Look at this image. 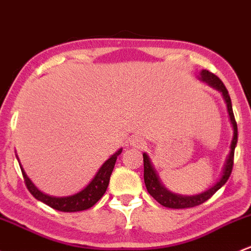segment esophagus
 <instances>
[{
  "instance_id": "1",
  "label": "esophagus",
  "mask_w": 251,
  "mask_h": 251,
  "mask_svg": "<svg viewBox=\"0 0 251 251\" xmlns=\"http://www.w3.org/2000/svg\"><path fill=\"white\" fill-rule=\"evenodd\" d=\"M128 144L134 148H143L144 147V141L142 137L139 136H132L128 139Z\"/></svg>"
}]
</instances>
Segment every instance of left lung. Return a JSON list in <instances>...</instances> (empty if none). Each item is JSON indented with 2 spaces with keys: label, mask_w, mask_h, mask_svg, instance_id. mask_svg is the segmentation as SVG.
I'll use <instances>...</instances> for the list:
<instances>
[{
  "label": "left lung",
  "mask_w": 251,
  "mask_h": 251,
  "mask_svg": "<svg viewBox=\"0 0 251 251\" xmlns=\"http://www.w3.org/2000/svg\"><path fill=\"white\" fill-rule=\"evenodd\" d=\"M201 80L205 81V83L209 84L213 88L218 89L223 92V96L225 99L226 104H227V110L228 115H230L231 123L233 125V139H232L231 143V151L228 155L227 161H226V165L224 167V173L223 176L220 178V180L215 184L214 186H212L210 189H208L207 191L202 192L200 195H195V196H180V195L172 194V192L168 191L167 189L163 188L162 184L160 183L159 178H157V174L155 172V170L152 168L151 163H150L149 157L147 154H143V161H144V183H146L148 192L150 194V196H152V199L155 201H157L161 205L167 208H173V209H183V208H191L196 207V205L202 204L207 200H209L213 195L218 191L226 181L230 178L232 173V168H233V159H234V149H236L237 139H238V128H237V123L236 119H234L233 110H232V103L230 95H228L227 89L224 85V83L221 81V79L216 77L215 75H213L209 71L203 70L201 72Z\"/></svg>",
  "instance_id": "8db88e82"
}]
</instances>
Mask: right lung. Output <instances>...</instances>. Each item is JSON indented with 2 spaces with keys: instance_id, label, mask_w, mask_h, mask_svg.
<instances>
[{
  "instance_id": "1",
  "label": "right lung",
  "mask_w": 251,
  "mask_h": 251,
  "mask_svg": "<svg viewBox=\"0 0 251 251\" xmlns=\"http://www.w3.org/2000/svg\"><path fill=\"white\" fill-rule=\"evenodd\" d=\"M121 151H123V149H119L114 155H112L109 159L105 161L103 165H102V167L99 170V172L96 173L95 178L91 180V183L85 189L81 190L78 194L73 195V196L68 197H51L48 196V195L42 194L31 183L30 179L27 178V176L24 172L23 167L20 168L21 172H23L26 188H27L28 191L31 192V195L35 199L46 203L47 205L51 207L52 209L59 210V212H80V210H85L91 208L92 205L96 204L99 202V200H101V197L103 196L105 190L108 188V184H109L110 174L113 172V168H114L115 162H117L118 156L121 154Z\"/></svg>"
}]
</instances>
